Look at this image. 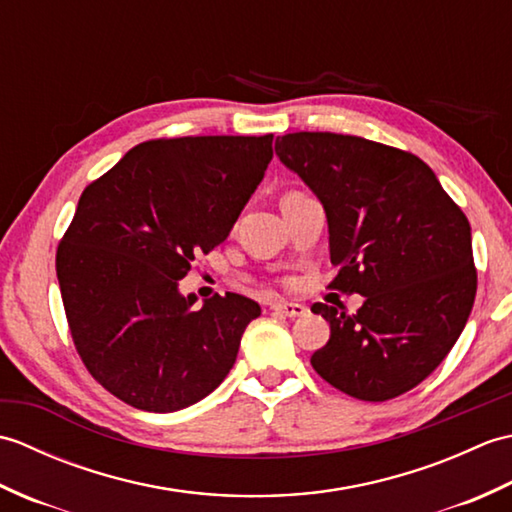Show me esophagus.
<instances>
[{
  "instance_id": "obj_1",
  "label": "esophagus",
  "mask_w": 512,
  "mask_h": 512,
  "mask_svg": "<svg viewBox=\"0 0 512 512\" xmlns=\"http://www.w3.org/2000/svg\"><path fill=\"white\" fill-rule=\"evenodd\" d=\"M270 308L279 314H284V317H288V319L306 317L308 314V308L303 306V303H295V301H275V303H270Z\"/></svg>"
}]
</instances>
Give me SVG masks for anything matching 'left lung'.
<instances>
[{"label":"left lung","mask_w":512,"mask_h":512,"mask_svg":"<svg viewBox=\"0 0 512 512\" xmlns=\"http://www.w3.org/2000/svg\"><path fill=\"white\" fill-rule=\"evenodd\" d=\"M279 160L317 193L330 231L332 290L354 314L314 303L330 341L310 363L343 394L383 402L420 385L458 341L475 301L471 224L427 162L361 136L295 132Z\"/></svg>","instance_id":"8db88e82"}]
</instances>
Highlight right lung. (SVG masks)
I'll return each mask as SVG.
<instances>
[{"mask_svg": "<svg viewBox=\"0 0 512 512\" xmlns=\"http://www.w3.org/2000/svg\"><path fill=\"white\" fill-rule=\"evenodd\" d=\"M270 158L273 134L156 138L83 189L57 248L65 319L88 372L127 405L178 411L231 372L262 308L226 292L193 310L178 281L224 242Z\"/></svg>", "mask_w": 512, "mask_h": 512, "instance_id": "obj_1", "label": "right lung"}]
</instances>
